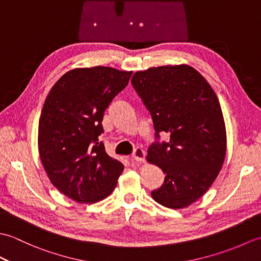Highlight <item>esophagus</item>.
<instances>
[{
    "mask_svg": "<svg viewBox=\"0 0 261 261\" xmlns=\"http://www.w3.org/2000/svg\"><path fill=\"white\" fill-rule=\"evenodd\" d=\"M145 156H146V152L143 149L141 148H136L134 154H132V159L135 160V162H140L143 163L145 162Z\"/></svg>",
    "mask_w": 261,
    "mask_h": 261,
    "instance_id": "1",
    "label": "esophagus"
}]
</instances>
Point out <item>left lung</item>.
Instances as JSON below:
<instances>
[{"label":"left lung","mask_w":261,"mask_h":261,"mask_svg":"<svg viewBox=\"0 0 261 261\" xmlns=\"http://www.w3.org/2000/svg\"><path fill=\"white\" fill-rule=\"evenodd\" d=\"M132 85L151 114L156 141L147 159L164 171V184L151 192L166 207L184 208L202 197L225 158L226 132L218 96L206 80L188 65L137 71Z\"/></svg>","instance_id":"8db88e82"}]
</instances>
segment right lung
I'll return each mask as SVG.
<instances>
[{"instance_id":"add662e5","label":"right lung","mask_w":261,"mask_h":261,"mask_svg":"<svg viewBox=\"0 0 261 261\" xmlns=\"http://www.w3.org/2000/svg\"><path fill=\"white\" fill-rule=\"evenodd\" d=\"M131 75L104 66L71 69L56 82L43 104L38 130L41 163L53 185L76 202L108 197L123 171L98 136L104 111Z\"/></svg>"}]
</instances>
